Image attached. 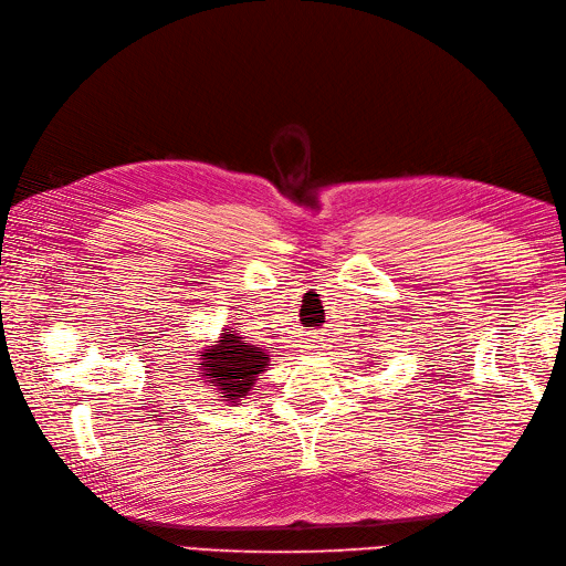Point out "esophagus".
I'll list each match as a JSON object with an SVG mask.
<instances>
[{
    "label": "esophagus",
    "instance_id": "obj_1",
    "mask_svg": "<svg viewBox=\"0 0 566 566\" xmlns=\"http://www.w3.org/2000/svg\"><path fill=\"white\" fill-rule=\"evenodd\" d=\"M303 348H305V350H317V348H322V342H319V338H317V336H312V338H310V342H307V344H305Z\"/></svg>",
    "mask_w": 566,
    "mask_h": 566
}]
</instances>
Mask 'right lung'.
I'll return each instance as SVG.
<instances>
[{"mask_svg": "<svg viewBox=\"0 0 566 566\" xmlns=\"http://www.w3.org/2000/svg\"><path fill=\"white\" fill-rule=\"evenodd\" d=\"M198 354V378H206V382L218 389L224 401H240L247 397L251 387L256 385L259 375L271 363L266 348L247 344L244 336L232 332V326H224L218 342H212Z\"/></svg>", "mask_w": 566, "mask_h": 566, "instance_id": "1", "label": "right lung"}]
</instances>
